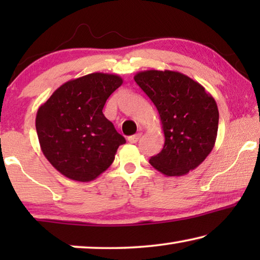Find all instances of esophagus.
Returning <instances> with one entry per match:
<instances>
[{
    "mask_svg": "<svg viewBox=\"0 0 260 260\" xmlns=\"http://www.w3.org/2000/svg\"><path fill=\"white\" fill-rule=\"evenodd\" d=\"M140 137H141V134H136V135H133V136H129L127 137V142H129V143H137L138 142V140H140Z\"/></svg>",
    "mask_w": 260,
    "mask_h": 260,
    "instance_id": "34e87169",
    "label": "esophagus"
}]
</instances>
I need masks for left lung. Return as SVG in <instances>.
<instances>
[{
    "instance_id": "8db88e82",
    "label": "left lung",
    "mask_w": 260,
    "mask_h": 260,
    "mask_svg": "<svg viewBox=\"0 0 260 260\" xmlns=\"http://www.w3.org/2000/svg\"><path fill=\"white\" fill-rule=\"evenodd\" d=\"M134 79L157 109L165 133L163 149L149 162L167 176L186 175L214 148L219 124L214 98L176 71H142Z\"/></svg>"
}]
</instances>
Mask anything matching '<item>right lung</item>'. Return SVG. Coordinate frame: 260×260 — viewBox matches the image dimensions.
Wrapping results in <instances>:
<instances>
[{
	"instance_id": "obj_1",
	"label": "right lung",
	"mask_w": 260,
	"mask_h": 260,
	"mask_svg": "<svg viewBox=\"0 0 260 260\" xmlns=\"http://www.w3.org/2000/svg\"><path fill=\"white\" fill-rule=\"evenodd\" d=\"M122 84L117 74H87L66 81L39 108L35 127L40 148L63 176L88 182L112 165L125 138L103 108Z\"/></svg>"
}]
</instances>
